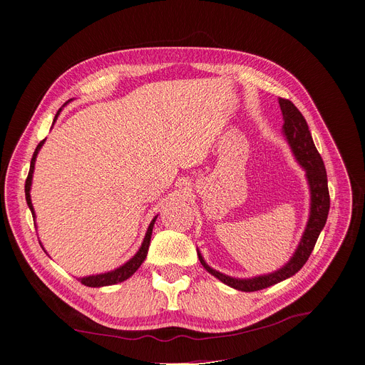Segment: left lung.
Listing matches in <instances>:
<instances>
[{
  "label": "left lung",
  "instance_id": "1",
  "mask_svg": "<svg viewBox=\"0 0 365 365\" xmlns=\"http://www.w3.org/2000/svg\"><path fill=\"white\" fill-rule=\"evenodd\" d=\"M279 106L284 116L282 134L285 135L297 163L306 170V178L310 186V201H312L310 215H309V221L303 233V237L300 243H298V247L295 249V253L292 255V257L287 262V264H284L281 269L268 275H259L247 279L224 275L212 269L204 260L201 252L197 250V257H200L202 267L211 275L218 278L225 285L239 291L252 292V291L268 288L271 285H275L292 277L294 274L300 271L303 268V264L307 262L309 256L312 255L329 214L330 197H329V189H327V175H326L323 160L313 143L307 122L302 115V112L294 106L292 102L287 101V98L279 97Z\"/></svg>",
  "mask_w": 365,
  "mask_h": 365
}]
</instances>
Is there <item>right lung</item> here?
<instances>
[{
	"mask_svg": "<svg viewBox=\"0 0 365 365\" xmlns=\"http://www.w3.org/2000/svg\"><path fill=\"white\" fill-rule=\"evenodd\" d=\"M68 103V102H67ZM61 109L58 110V113L55 115V119L53 122L56 120L58 115H59ZM53 125V123H52ZM45 140L41 141L35 150V153H33V157H31V161H30V170H29V175H27V179H26V185H24V193H26V202L31 211V215L33 218L36 217L35 214V210H33V205H31V200H30V186H31V178H33V172H35V161H36V157H38V153L39 150L42 148ZM157 217L153 218V221L150 222L148 225V230L145 233V237H144V242L141 245V247L138 249V252L132 256L126 263H123L122 267L110 271V272H105V274H97V275H90V277H84V278H78V281H81V284L87 285V287H106V285H113V284H118V282H122L125 279H128L129 277L134 275L137 272V269L141 267V263L145 260L147 257V253H148V247H150V242H151V233H153V227H154V222H155ZM41 243V242H39ZM42 246V243H41ZM43 249V246H42ZM45 250V249H43Z\"/></svg>",
	"mask_w": 365,
	"mask_h": 365,
	"instance_id": "add662e5",
	"label": "right lung"
}]
</instances>
